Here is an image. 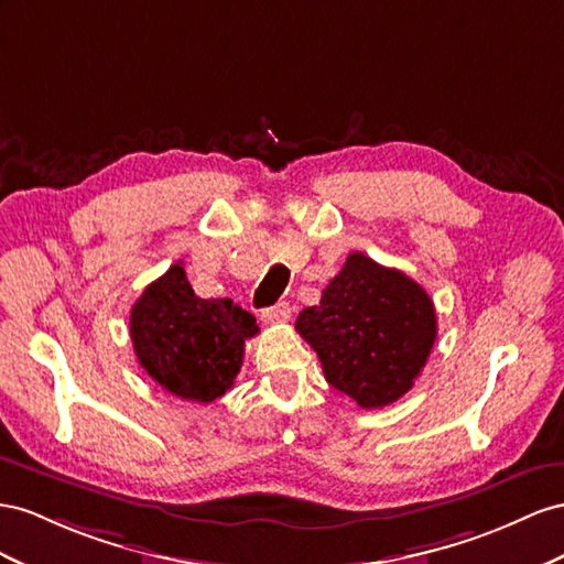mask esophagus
<instances>
[{
	"instance_id": "34e87169",
	"label": "esophagus",
	"mask_w": 564,
	"mask_h": 564,
	"mask_svg": "<svg viewBox=\"0 0 564 564\" xmlns=\"http://www.w3.org/2000/svg\"><path fill=\"white\" fill-rule=\"evenodd\" d=\"M262 319L267 324H283V322L291 319V305H288V302H279V305L267 307L262 312Z\"/></svg>"
}]
</instances>
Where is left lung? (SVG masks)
<instances>
[{
  "instance_id": "8db88e82",
  "label": "left lung",
  "mask_w": 564,
  "mask_h": 564,
  "mask_svg": "<svg viewBox=\"0 0 564 564\" xmlns=\"http://www.w3.org/2000/svg\"><path fill=\"white\" fill-rule=\"evenodd\" d=\"M295 328L322 359L326 381L359 408L379 410L405 395L436 343V310L408 273L352 252L319 305Z\"/></svg>"
}]
</instances>
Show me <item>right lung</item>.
<instances>
[{
  "label": "right lung",
  "instance_id": "1",
  "mask_svg": "<svg viewBox=\"0 0 564 564\" xmlns=\"http://www.w3.org/2000/svg\"><path fill=\"white\" fill-rule=\"evenodd\" d=\"M259 334L234 300H202L181 262L144 288L131 310V340L140 367L181 400L214 402L234 386L245 340Z\"/></svg>",
  "mask_w": 564,
  "mask_h": 564
}]
</instances>
